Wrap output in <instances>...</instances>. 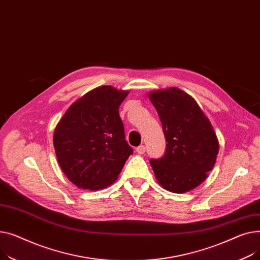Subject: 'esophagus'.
Returning <instances> with one entry per match:
<instances>
[{
	"instance_id": "esophagus-1",
	"label": "esophagus",
	"mask_w": 260,
	"mask_h": 260,
	"mask_svg": "<svg viewBox=\"0 0 260 260\" xmlns=\"http://www.w3.org/2000/svg\"><path fill=\"white\" fill-rule=\"evenodd\" d=\"M135 151H136L139 154H144L145 151H146V147H145L144 145H141V146H139V147H136Z\"/></svg>"
}]
</instances>
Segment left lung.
Wrapping results in <instances>:
<instances>
[{"label":"left lung","instance_id":"8db88e82","mask_svg":"<svg viewBox=\"0 0 260 260\" xmlns=\"http://www.w3.org/2000/svg\"><path fill=\"white\" fill-rule=\"evenodd\" d=\"M162 125L166 151L150 165L168 191L187 192L204 181L214 167L218 141L208 117L195 100L178 88L152 92Z\"/></svg>","mask_w":260,"mask_h":260}]
</instances>
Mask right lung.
Returning a JSON list of instances; mask_svg holds the SVG:
<instances>
[{"label": "right lung", "mask_w": 260, "mask_h": 260, "mask_svg": "<svg viewBox=\"0 0 260 260\" xmlns=\"http://www.w3.org/2000/svg\"><path fill=\"white\" fill-rule=\"evenodd\" d=\"M128 91L102 86L73 103L54 130L60 169L74 185L99 190L111 185L133 153L118 108Z\"/></svg>", "instance_id": "obj_1"}]
</instances>
